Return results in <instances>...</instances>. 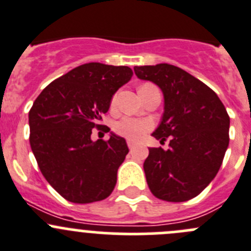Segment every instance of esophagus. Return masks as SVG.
Here are the masks:
<instances>
[{"label": "esophagus", "instance_id": "34e87169", "mask_svg": "<svg viewBox=\"0 0 251 251\" xmlns=\"http://www.w3.org/2000/svg\"><path fill=\"white\" fill-rule=\"evenodd\" d=\"M127 144H128V148H129L130 150H133V149H134V147H135L134 142H132V140H128V142H127Z\"/></svg>", "mask_w": 251, "mask_h": 251}]
</instances>
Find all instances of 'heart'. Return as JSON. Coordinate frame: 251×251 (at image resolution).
Instances as JSON below:
<instances>
[{
  "instance_id": "heart-1",
  "label": "heart",
  "mask_w": 251,
  "mask_h": 251,
  "mask_svg": "<svg viewBox=\"0 0 251 251\" xmlns=\"http://www.w3.org/2000/svg\"><path fill=\"white\" fill-rule=\"evenodd\" d=\"M117 96L114 95L111 104L116 103ZM151 129V123L147 119L134 118V117H123L121 121L114 124V132L121 137L127 138L128 140H139L148 130Z\"/></svg>"
}]
</instances>
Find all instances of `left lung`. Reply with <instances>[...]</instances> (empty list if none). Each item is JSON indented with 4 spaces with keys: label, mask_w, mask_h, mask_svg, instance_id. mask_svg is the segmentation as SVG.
I'll list each match as a JSON object with an SVG mask.
<instances>
[{
    "label": "left lung",
    "mask_w": 251,
    "mask_h": 251,
    "mask_svg": "<svg viewBox=\"0 0 251 251\" xmlns=\"http://www.w3.org/2000/svg\"><path fill=\"white\" fill-rule=\"evenodd\" d=\"M135 75L164 94L163 121L152 137L169 149L149 148L144 161L152 195L168 202L199 196L216 177L229 144V116L216 92L187 71L170 65L134 66Z\"/></svg>",
    "instance_id": "obj_1"
}]
</instances>
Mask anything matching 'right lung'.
Masks as SVG:
<instances>
[{"label": "right lung", "mask_w": 251, "mask_h": 251, "mask_svg": "<svg viewBox=\"0 0 251 251\" xmlns=\"http://www.w3.org/2000/svg\"><path fill=\"white\" fill-rule=\"evenodd\" d=\"M133 76L128 66L88 63L50 82L29 111V143L45 180L73 203L107 199L129 149L112 133L92 142L111 99Z\"/></svg>", "instance_id": "1"}]
</instances>
